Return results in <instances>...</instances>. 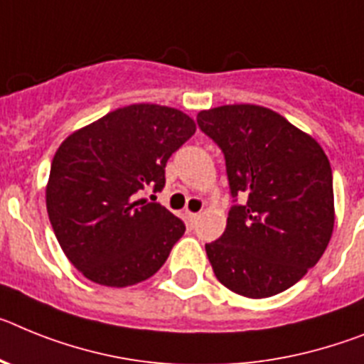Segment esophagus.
<instances>
[{
    "mask_svg": "<svg viewBox=\"0 0 364 364\" xmlns=\"http://www.w3.org/2000/svg\"><path fill=\"white\" fill-rule=\"evenodd\" d=\"M198 216H200V214H198V213H191V210H186V213H185L186 221H188V223H191V225H194L196 220H198Z\"/></svg>",
    "mask_w": 364,
    "mask_h": 364,
    "instance_id": "obj_1",
    "label": "esophagus"
}]
</instances>
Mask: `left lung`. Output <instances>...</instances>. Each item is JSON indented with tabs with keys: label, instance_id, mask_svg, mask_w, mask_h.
<instances>
[{
	"label": "left lung",
	"instance_id": "obj_1",
	"mask_svg": "<svg viewBox=\"0 0 364 364\" xmlns=\"http://www.w3.org/2000/svg\"><path fill=\"white\" fill-rule=\"evenodd\" d=\"M225 157L235 205L225 232L205 245L230 291L265 299L286 291L326 251L333 230V179L315 139L273 109L230 104L198 113ZM243 204H236L237 196Z\"/></svg>",
	"mask_w": 364,
	"mask_h": 364
}]
</instances>
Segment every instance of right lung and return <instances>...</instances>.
<instances>
[{
  "label": "right lung",
  "instance_id": "right-lung-1",
  "mask_svg": "<svg viewBox=\"0 0 364 364\" xmlns=\"http://www.w3.org/2000/svg\"><path fill=\"white\" fill-rule=\"evenodd\" d=\"M179 109L132 104L69 135L50 163L46 201L60 247L91 282L126 287L161 269L185 223L144 188L161 192L164 166L194 135Z\"/></svg>",
  "mask_w": 364,
  "mask_h": 364
}]
</instances>
